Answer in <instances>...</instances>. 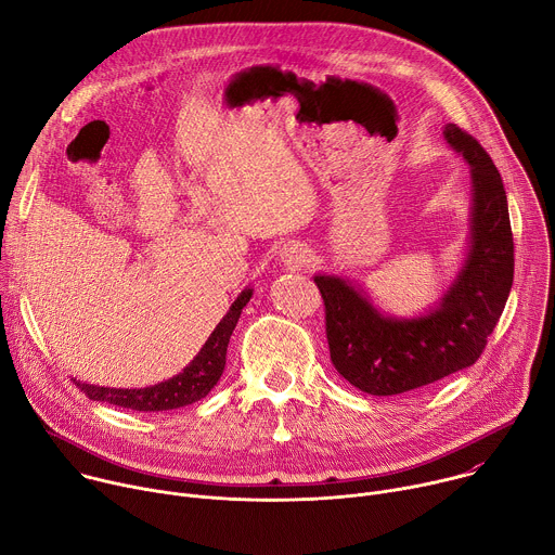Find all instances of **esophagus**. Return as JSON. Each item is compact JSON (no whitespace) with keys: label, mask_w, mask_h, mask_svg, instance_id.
Segmentation results:
<instances>
[{"label":"esophagus","mask_w":555,"mask_h":555,"mask_svg":"<svg viewBox=\"0 0 555 555\" xmlns=\"http://www.w3.org/2000/svg\"><path fill=\"white\" fill-rule=\"evenodd\" d=\"M279 261L285 268H289V270H300V268H305L311 261V255H309V250L302 244L289 242V244H285L279 250Z\"/></svg>","instance_id":"obj_1"}]
</instances>
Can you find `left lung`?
Wrapping results in <instances>:
<instances>
[{
  "label": "left lung",
  "instance_id": "obj_1",
  "mask_svg": "<svg viewBox=\"0 0 555 555\" xmlns=\"http://www.w3.org/2000/svg\"><path fill=\"white\" fill-rule=\"evenodd\" d=\"M443 140L469 167L472 206L463 263L441 298L420 315L377 309L345 276L315 274L325 300L327 343L336 371L369 395H398L472 366L483 353L514 281L507 195L492 157L448 122Z\"/></svg>",
  "mask_w": 555,
  "mask_h": 555
}]
</instances>
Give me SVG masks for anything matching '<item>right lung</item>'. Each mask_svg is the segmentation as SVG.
I'll return each mask as SVG.
<instances>
[{"label":"right lung","instance_id":"add662e5","mask_svg":"<svg viewBox=\"0 0 555 555\" xmlns=\"http://www.w3.org/2000/svg\"><path fill=\"white\" fill-rule=\"evenodd\" d=\"M253 298V287H246L236 300L230 305L219 325L212 330L199 353L189 362V366L182 369V373L173 375L171 379H165L160 384L144 386V388H109V386H96L76 382L90 400L94 402H107L120 409L140 411V413H157V411H173L189 406L193 402H199L202 398L215 388L219 382L223 366H225V351L230 336L240 321L242 309Z\"/></svg>","mask_w":555,"mask_h":555}]
</instances>
